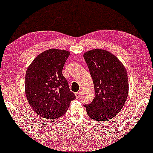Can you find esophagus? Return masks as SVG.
Segmentation results:
<instances>
[{
	"label": "esophagus",
	"mask_w": 153,
	"mask_h": 153,
	"mask_svg": "<svg viewBox=\"0 0 153 153\" xmlns=\"http://www.w3.org/2000/svg\"><path fill=\"white\" fill-rule=\"evenodd\" d=\"M80 95H81V93L79 92H77V93H76V98H79V97H80Z\"/></svg>",
	"instance_id": "1"
}]
</instances>
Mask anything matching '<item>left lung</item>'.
<instances>
[{"label": "left lung", "mask_w": 153, "mask_h": 153, "mask_svg": "<svg viewBox=\"0 0 153 153\" xmlns=\"http://www.w3.org/2000/svg\"><path fill=\"white\" fill-rule=\"evenodd\" d=\"M84 59L93 79L95 97L85 105L91 118L98 122L112 119L122 110L129 91L128 73L110 52L97 48L86 52Z\"/></svg>", "instance_id": "8db88e82"}]
</instances>
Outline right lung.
Wrapping results in <instances>:
<instances>
[{
  "mask_svg": "<svg viewBox=\"0 0 153 153\" xmlns=\"http://www.w3.org/2000/svg\"><path fill=\"white\" fill-rule=\"evenodd\" d=\"M70 54L69 51L51 48L39 54L27 68L25 95L32 109L41 118H59L76 99L62 75Z\"/></svg>",
  "mask_w": 153,
  "mask_h": 153,
  "instance_id": "obj_1",
  "label": "right lung"
}]
</instances>
